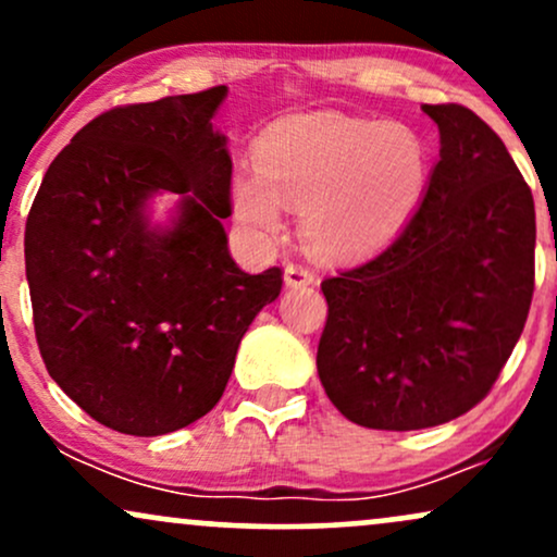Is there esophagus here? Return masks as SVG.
<instances>
[{
	"label": "esophagus",
	"instance_id": "esophagus-1",
	"mask_svg": "<svg viewBox=\"0 0 557 557\" xmlns=\"http://www.w3.org/2000/svg\"><path fill=\"white\" fill-rule=\"evenodd\" d=\"M314 283V270L306 264H285V285L300 287Z\"/></svg>",
	"mask_w": 557,
	"mask_h": 557
}]
</instances>
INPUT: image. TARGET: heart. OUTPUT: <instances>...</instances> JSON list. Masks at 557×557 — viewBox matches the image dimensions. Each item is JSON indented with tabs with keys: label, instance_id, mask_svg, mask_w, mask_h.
<instances>
[{
	"label": "heart",
	"instance_id": "1",
	"mask_svg": "<svg viewBox=\"0 0 557 557\" xmlns=\"http://www.w3.org/2000/svg\"><path fill=\"white\" fill-rule=\"evenodd\" d=\"M430 149L417 127L341 112L283 120L259 149V172L233 183L235 216L259 235L280 230V201L300 212L324 257L354 259L387 246L417 214Z\"/></svg>",
	"mask_w": 557,
	"mask_h": 557
}]
</instances>
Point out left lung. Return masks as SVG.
<instances>
[{
    "label": "left lung",
    "mask_w": 557,
    "mask_h": 557,
    "mask_svg": "<svg viewBox=\"0 0 557 557\" xmlns=\"http://www.w3.org/2000/svg\"><path fill=\"white\" fill-rule=\"evenodd\" d=\"M440 127L421 207L385 251L322 283L324 393L369 430L463 417L519 343L534 293V198L492 127L461 104Z\"/></svg>",
    "instance_id": "obj_1"
}]
</instances>
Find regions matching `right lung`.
Listing matches in <instances>:
<instances>
[{"instance_id": "1", "label": "right lung", "mask_w": 557, "mask_h": 557, "mask_svg": "<svg viewBox=\"0 0 557 557\" xmlns=\"http://www.w3.org/2000/svg\"><path fill=\"white\" fill-rule=\"evenodd\" d=\"M225 86L99 114L44 175L25 222V277L52 380L99 424L157 437L207 417L240 337L283 270L227 251L233 162L212 117ZM177 193L170 226L145 207Z\"/></svg>"}]
</instances>
